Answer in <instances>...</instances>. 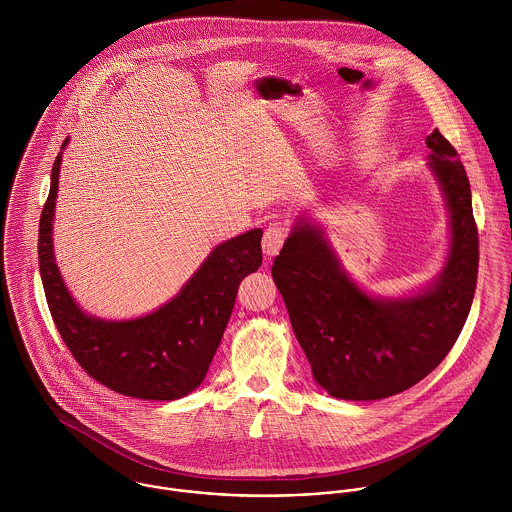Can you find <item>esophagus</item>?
Segmentation results:
<instances>
[{"label":"esophagus","mask_w":512,"mask_h":512,"mask_svg":"<svg viewBox=\"0 0 512 512\" xmlns=\"http://www.w3.org/2000/svg\"><path fill=\"white\" fill-rule=\"evenodd\" d=\"M286 236H288V230L282 226V224H270L266 230H264V238H262V250L268 258H274L284 242H286Z\"/></svg>","instance_id":"esophagus-1"}]
</instances>
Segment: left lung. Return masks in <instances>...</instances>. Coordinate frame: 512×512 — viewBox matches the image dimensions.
<instances>
[{
  "label": "left lung",
  "instance_id": "left-lung-1",
  "mask_svg": "<svg viewBox=\"0 0 512 512\" xmlns=\"http://www.w3.org/2000/svg\"><path fill=\"white\" fill-rule=\"evenodd\" d=\"M426 144L445 195L451 248L438 280L404 299H374L341 268L323 230L299 219L272 266L313 378L341 400H380L426 378L455 345L479 270L467 173L439 130Z\"/></svg>",
  "mask_w": 512,
  "mask_h": 512
}]
</instances>
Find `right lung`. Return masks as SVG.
<instances>
[{"mask_svg": "<svg viewBox=\"0 0 512 512\" xmlns=\"http://www.w3.org/2000/svg\"><path fill=\"white\" fill-rule=\"evenodd\" d=\"M61 161L63 151L53 165L37 252L49 311L65 345L88 376L118 394L177 400L193 392L219 349L240 282L262 266V230L219 244L183 290L157 311L130 321L90 317L74 303L53 256Z\"/></svg>", "mask_w": 512, "mask_h": 512, "instance_id": "right-lung-1", "label": "right lung"}]
</instances>
